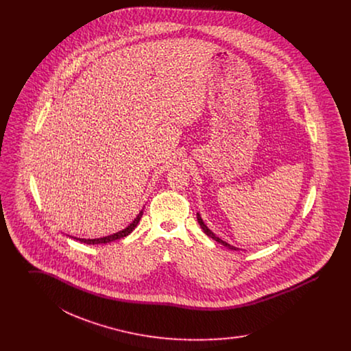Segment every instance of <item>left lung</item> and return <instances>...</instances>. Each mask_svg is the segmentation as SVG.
<instances>
[{
    "mask_svg": "<svg viewBox=\"0 0 351 351\" xmlns=\"http://www.w3.org/2000/svg\"><path fill=\"white\" fill-rule=\"evenodd\" d=\"M197 221H199V223H200L201 229L204 230V233L206 234L208 237H210L212 239H215V241H217L218 243H221V245H223L225 247H228V249H230V250H238L237 247H234V246H232V245H229L228 242H225V241H222L221 238H218L217 235L216 234L213 233L212 230H209L208 229V226L204 223V221L201 219L200 215L197 213Z\"/></svg>",
    "mask_w": 351,
    "mask_h": 351,
    "instance_id": "obj_1",
    "label": "left lung"
}]
</instances>
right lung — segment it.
Returning <instances> with one entry per match:
<instances>
[{"label": "right lung", "mask_w": 351, "mask_h": 351, "mask_svg": "<svg viewBox=\"0 0 351 351\" xmlns=\"http://www.w3.org/2000/svg\"><path fill=\"white\" fill-rule=\"evenodd\" d=\"M142 215H143V209L139 212V215L136 216V217L134 218L133 222L126 228V229H123V230H121V232H118L116 234H112V235H108V237H104V238H96V239H84V238H73V239H76V241H80V242H83V243H86V245H99V243H108V242H112V241H116V239H119V238H123V237H126V235H129V234L133 232L134 229L136 228V225H138V222H139V219L142 217Z\"/></svg>", "instance_id": "obj_1"}]
</instances>
